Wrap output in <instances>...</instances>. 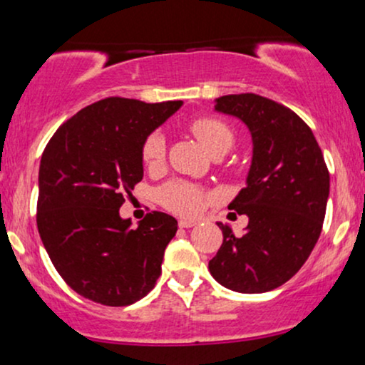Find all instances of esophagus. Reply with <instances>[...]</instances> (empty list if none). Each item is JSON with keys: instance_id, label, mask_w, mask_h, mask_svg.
Returning <instances> with one entry per match:
<instances>
[{"instance_id": "obj_1", "label": "esophagus", "mask_w": 365, "mask_h": 365, "mask_svg": "<svg viewBox=\"0 0 365 365\" xmlns=\"http://www.w3.org/2000/svg\"><path fill=\"white\" fill-rule=\"evenodd\" d=\"M195 225H197L195 220H187V217H182V220L178 221L180 228H192V226H195Z\"/></svg>"}]
</instances>
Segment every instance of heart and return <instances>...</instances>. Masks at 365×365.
I'll return each instance as SVG.
<instances>
[{"label":"heart","instance_id":"b5f03b06","mask_svg":"<svg viewBox=\"0 0 365 365\" xmlns=\"http://www.w3.org/2000/svg\"><path fill=\"white\" fill-rule=\"evenodd\" d=\"M192 133L197 140L204 145L207 153L216 154L221 150H228L233 144V132L223 120L215 116H200L190 123ZM165 137L159 132L150 133L142 144V163L145 168L158 170L165 163ZM158 199L170 211L178 215H192L199 211L206 200V194L199 187L183 180H171L158 190Z\"/></svg>","mask_w":365,"mask_h":365}]
</instances>
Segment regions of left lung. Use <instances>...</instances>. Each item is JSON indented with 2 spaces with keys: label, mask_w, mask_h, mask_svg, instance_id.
<instances>
[{
  "label": "left lung",
  "mask_w": 365,
  "mask_h": 365,
  "mask_svg": "<svg viewBox=\"0 0 365 365\" xmlns=\"http://www.w3.org/2000/svg\"><path fill=\"white\" fill-rule=\"evenodd\" d=\"M215 110L244 121L252 137L245 188L228 209L249 217L235 237L217 223L223 244L209 261L217 283L240 293H264L287 283L321 235L329 173L305 121L283 104L257 94L221 96Z\"/></svg>",
  "instance_id": "1"
}]
</instances>
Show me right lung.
Wrapping results in <instances>:
<instances>
[{"mask_svg":"<svg viewBox=\"0 0 365 365\" xmlns=\"http://www.w3.org/2000/svg\"><path fill=\"white\" fill-rule=\"evenodd\" d=\"M182 104L101 99L66 120L46 145L37 230L65 283L92 302H137L161 274L177 220L153 211L132 230L118 211L144 177L142 144Z\"/></svg>","mask_w":365,"mask_h":365,"instance_id":"right-lung-1","label":"right lung"}]
</instances>
